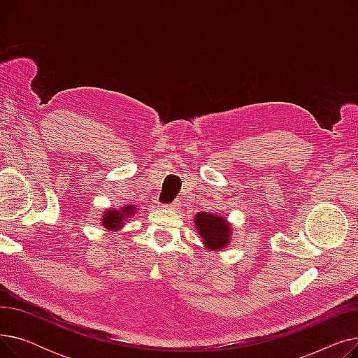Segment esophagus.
I'll return each instance as SVG.
<instances>
[{
  "instance_id": "esophagus-1",
  "label": "esophagus",
  "mask_w": 358,
  "mask_h": 358,
  "mask_svg": "<svg viewBox=\"0 0 358 358\" xmlns=\"http://www.w3.org/2000/svg\"><path fill=\"white\" fill-rule=\"evenodd\" d=\"M180 206H181L180 200H176V201H173L171 204H165V208L171 209V210H177V209H180Z\"/></svg>"
}]
</instances>
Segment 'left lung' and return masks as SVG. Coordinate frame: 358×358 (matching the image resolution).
<instances>
[{
	"label": "left lung",
	"mask_w": 358,
	"mask_h": 358,
	"mask_svg": "<svg viewBox=\"0 0 358 358\" xmlns=\"http://www.w3.org/2000/svg\"><path fill=\"white\" fill-rule=\"evenodd\" d=\"M194 222L208 250H223L231 242V224L223 217L200 212L196 215Z\"/></svg>",
	"instance_id": "1"
}]
</instances>
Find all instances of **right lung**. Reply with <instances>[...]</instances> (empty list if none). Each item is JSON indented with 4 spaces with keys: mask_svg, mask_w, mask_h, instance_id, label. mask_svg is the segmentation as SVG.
Listing matches in <instances>:
<instances>
[{
    "mask_svg": "<svg viewBox=\"0 0 358 358\" xmlns=\"http://www.w3.org/2000/svg\"><path fill=\"white\" fill-rule=\"evenodd\" d=\"M135 210H136V206H130V204L124 206V208H122L120 210H115V209L107 210L104 213V216H103V222H101L103 227L106 229H111V231L115 229V231H117L119 228H122L123 220L126 217L134 215Z\"/></svg>",
    "mask_w": 358,
    "mask_h": 358,
    "instance_id": "1",
    "label": "right lung"
}]
</instances>
